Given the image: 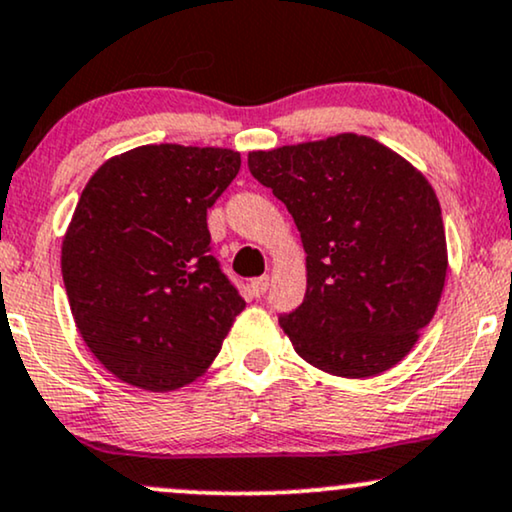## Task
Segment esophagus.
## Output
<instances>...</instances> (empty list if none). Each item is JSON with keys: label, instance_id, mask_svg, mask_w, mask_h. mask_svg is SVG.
Instances as JSON below:
<instances>
[{"label": "esophagus", "instance_id": "esophagus-1", "mask_svg": "<svg viewBox=\"0 0 512 512\" xmlns=\"http://www.w3.org/2000/svg\"><path fill=\"white\" fill-rule=\"evenodd\" d=\"M268 285H270V277L268 275L256 277V280L251 282V292H254V296H263V294H266Z\"/></svg>", "mask_w": 512, "mask_h": 512}]
</instances>
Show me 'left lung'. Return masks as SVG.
I'll return each mask as SVG.
<instances>
[{
  "instance_id": "obj_1",
  "label": "left lung",
  "mask_w": 512,
  "mask_h": 512,
  "mask_svg": "<svg viewBox=\"0 0 512 512\" xmlns=\"http://www.w3.org/2000/svg\"><path fill=\"white\" fill-rule=\"evenodd\" d=\"M249 170L292 213L306 251L304 304L280 318L294 351L337 377L394 368L437 313L449 270L425 175L356 132L249 151Z\"/></svg>"
}]
</instances>
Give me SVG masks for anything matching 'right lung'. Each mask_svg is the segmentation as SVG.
Listing matches in <instances>:
<instances>
[{"mask_svg":"<svg viewBox=\"0 0 512 512\" xmlns=\"http://www.w3.org/2000/svg\"><path fill=\"white\" fill-rule=\"evenodd\" d=\"M239 166L232 149L144 144L104 161L82 189L61 244L63 285L82 342L121 382H194L244 311L206 225Z\"/></svg>","mask_w":512,"mask_h":512,"instance_id":"obj_1","label":"right lung"}]
</instances>
